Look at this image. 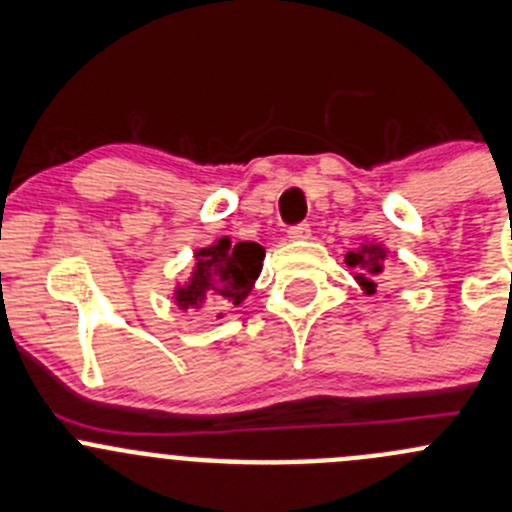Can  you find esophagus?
I'll use <instances>...</instances> for the list:
<instances>
[{"instance_id": "1", "label": "esophagus", "mask_w": 512, "mask_h": 512, "mask_svg": "<svg viewBox=\"0 0 512 512\" xmlns=\"http://www.w3.org/2000/svg\"><path fill=\"white\" fill-rule=\"evenodd\" d=\"M311 236V226L308 224H298L288 231V241H306Z\"/></svg>"}]
</instances>
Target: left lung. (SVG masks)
Wrapping results in <instances>:
<instances>
[{
  "label": "left lung",
  "mask_w": 512,
  "mask_h": 512,
  "mask_svg": "<svg viewBox=\"0 0 512 512\" xmlns=\"http://www.w3.org/2000/svg\"><path fill=\"white\" fill-rule=\"evenodd\" d=\"M386 258H388V249L386 244L376 239H366L361 241V246L346 254V263L351 268H356V283L366 296H373L378 286V278L381 273L386 271Z\"/></svg>",
  "instance_id": "left-lung-1"
}]
</instances>
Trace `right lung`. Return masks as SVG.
Returning <instances> with one entry per match:
<instances>
[{
  "mask_svg": "<svg viewBox=\"0 0 512 512\" xmlns=\"http://www.w3.org/2000/svg\"><path fill=\"white\" fill-rule=\"evenodd\" d=\"M266 249L254 241H234L229 236L194 251V266L186 281H176L174 303L181 313L204 311L206 306H241L261 276ZM216 318H224L219 313Z\"/></svg>",
  "mask_w": 512,
  "mask_h": 512,
  "instance_id": "1",
  "label": "right lung"
}]
</instances>
